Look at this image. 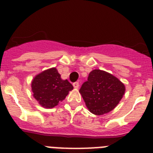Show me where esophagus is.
Listing matches in <instances>:
<instances>
[{
	"mask_svg": "<svg viewBox=\"0 0 153 153\" xmlns=\"http://www.w3.org/2000/svg\"><path fill=\"white\" fill-rule=\"evenodd\" d=\"M73 85H74V88H76V89L79 88V82H75V83H73Z\"/></svg>",
	"mask_w": 153,
	"mask_h": 153,
	"instance_id": "1",
	"label": "esophagus"
}]
</instances>
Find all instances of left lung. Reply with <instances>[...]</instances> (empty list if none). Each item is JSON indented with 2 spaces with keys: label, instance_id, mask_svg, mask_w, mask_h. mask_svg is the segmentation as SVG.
<instances>
[{
  "label": "left lung",
  "instance_id": "1",
  "mask_svg": "<svg viewBox=\"0 0 153 153\" xmlns=\"http://www.w3.org/2000/svg\"><path fill=\"white\" fill-rule=\"evenodd\" d=\"M79 93L89 110L99 116L109 113L118 105L125 93V86L112 74L94 70L81 86Z\"/></svg>",
  "mask_w": 153,
  "mask_h": 153
}]
</instances>
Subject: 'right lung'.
Instances as JSON below:
<instances>
[{
	"label": "right lung",
	"instance_id": "right-lung-1",
	"mask_svg": "<svg viewBox=\"0 0 153 153\" xmlns=\"http://www.w3.org/2000/svg\"><path fill=\"white\" fill-rule=\"evenodd\" d=\"M31 86L34 98L45 108L56 106L74 89L67 79H61L56 68L49 69L36 75Z\"/></svg>",
	"mask_w": 153,
	"mask_h": 153
}]
</instances>
